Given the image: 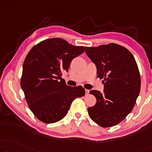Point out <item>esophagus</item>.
<instances>
[{"instance_id": "1", "label": "esophagus", "mask_w": 152, "mask_h": 152, "mask_svg": "<svg viewBox=\"0 0 152 152\" xmlns=\"http://www.w3.org/2000/svg\"><path fill=\"white\" fill-rule=\"evenodd\" d=\"M89 94V89H85V95H88Z\"/></svg>"}]
</instances>
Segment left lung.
I'll list each match as a JSON object with an SVG mask.
<instances>
[{
    "label": "left lung",
    "mask_w": 152,
    "mask_h": 152,
    "mask_svg": "<svg viewBox=\"0 0 152 152\" xmlns=\"http://www.w3.org/2000/svg\"><path fill=\"white\" fill-rule=\"evenodd\" d=\"M96 65L98 78H104V91L91 90L96 104L88 108L90 118L103 128L117 125L130 114L141 89V77L132 53L116 44L85 47Z\"/></svg>",
    "instance_id": "obj_1"
}]
</instances>
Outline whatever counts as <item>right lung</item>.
<instances>
[{
  "label": "right lung",
  "instance_id": "obj_1",
  "mask_svg": "<svg viewBox=\"0 0 152 152\" xmlns=\"http://www.w3.org/2000/svg\"><path fill=\"white\" fill-rule=\"evenodd\" d=\"M84 51L83 46L51 38L35 45L26 55L20 85L29 108L41 121H60L74 99L85 96L83 87H70L61 78L63 72H68L72 59Z\"/></svg>",
  "mask_w": 152,
  "mask_h": 152
}]
</instances>
